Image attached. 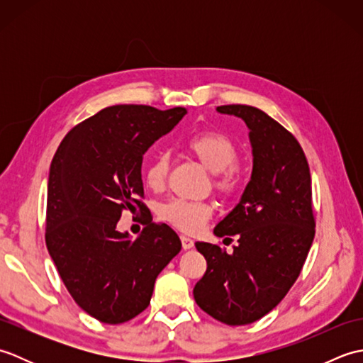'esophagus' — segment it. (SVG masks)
I'll list each match as a JSON object with an SVG mask.
<instances>
[{"label": "esophagus", "mask_w": 363, "mask_h": 363, "mask_svg": "<svg viewBox=\"0 0 363 363\" xmlns=\"http://www.w3.org/2000/svg\"><path fill=\"white\" fill-rule=\"evenodd\" d=\"M181 243H182L184 250H190V248H194V246H195V242L187 235H181Z\"/></svg>", "instance_id": "34e87169"}]
</instances>
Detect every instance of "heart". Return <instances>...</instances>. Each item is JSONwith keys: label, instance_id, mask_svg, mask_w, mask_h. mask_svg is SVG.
<instances>
[{"label": "heart", "instance_id": "1", "mask_svg": "<svg viewBox=\"0 0 363 363\" xmlns=\"http://www.w3.org/2000/svg\"><path fill=\"white\" fill-rule=\"evenodd\" d=\"M186 148L206 168L213 172L212 186L221 198H234L242 190L243 177L237 165L240 152H238L235 142L228 134L220 133V130H201V133L187 138ZM168 169L169 156L167 152H159L157 156H154L143 173L146 187L152 191L164 190ZM160 215L173 228L182 230V233L194 234L211 218L212 204L207 201L174 198L162 206Z\"/></svg>", "mask_w": 363, "mask_h": 363}]
</instances>
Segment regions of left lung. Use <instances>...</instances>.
Masks as SVG:
<instances>
[{
    "label": "left lung",
    "mask_w": 363,
    "mask_h": 363,
    "mask_svg": "<svg viewBox=\"0 0 363 363\" xmlns=\"http://www.w3.org/2000/svg\"><path fill=\"white\" fill-rule=\"evenodd\" d=\"M217 109L250 128L254 165L240 203L213 229L217 237L238 235L234 252L195 243L207 269L194 296L212 318L242 326L273 311L303 269L315 237L311 169L295 135L264 111L245 104Z\"/></svg>",
    "instance_id": "obj_1"
}]
</instances>
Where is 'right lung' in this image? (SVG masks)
Returning a JSON list of instances; mask_svg holds the SVG:
<instances>
[{
	"label": "right lung",
	"mask_w": 363,
	"mask_h": 363,
	"mask_svg": "<svg viewBox=\"0 0 363 363\" xmlns=\"http://www.w3.org/2000/svg\"><path fill=\"white\" fill-rule=\"evenodd\" d=\"M186 113V107H106L76 125L54 154L46 248L76 304L98 321L120 325L143 312L156 277L181 251L177 234L154 223L143 203L142 160ZM123 210L144 213L134 241L116 230Z\"/></svg>",
	"instance_id": "1"
}]
</instances>
